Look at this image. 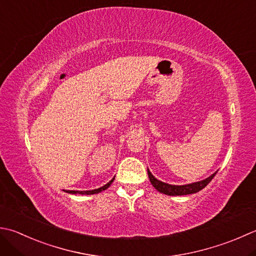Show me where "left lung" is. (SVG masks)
<instances>
[{
    "instance_id": "8db88e82",
    "label": "left lung",
    "mask_w": 256,
    "mask_h": 256,
    "mask_svg": "<svg viewBox=\"0 0 256 256\" xmlns=\"http://www.w3.org/2000/svg\"><path fill=\"white\" fill-rule=\"evenodd\" d=\"M216 173H218V171L213 173L212 175H210L208 178H206L205 180H202V181H198V182H194V183H190V184H185V185H173V184H168V183L160 181V180L155 178L154 175L150 172V170L148 168L150 182L152 183L153 186L156 188L158 192H161L165 195H170V196L198 193L212 181V178L215 176V174Z\"/></svg>"
}]
</instances>
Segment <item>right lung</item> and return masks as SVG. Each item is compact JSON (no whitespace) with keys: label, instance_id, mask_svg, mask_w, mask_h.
I'll use <instances>...</instances> for the list:
<instances>
[{"label":"right lung","instance_id":"add662e5","mask_svg":"<svg viewBox=\"0 0 256 256\" xmlns=\"http://www.w3.org/2000/svg\"><path fill=\"white\" fill-rule=\"evenodd\" d=\"M114 178H115V176L111 180V181H110L108 183H106L105 185H103V186H101V188H95V190H90V191H65L66 193H70V194H81V195H92V194H98V193H100V192H102V191H105V190H106L108 188H110V185L112 184V182L114 181Z\"/></svg>","mask_w":256,"mask_h":256}]
</instances>
